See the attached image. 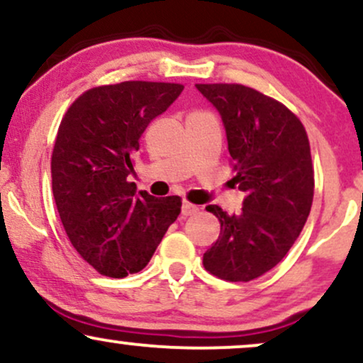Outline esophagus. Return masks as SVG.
<instances>
[{"label":"esophagus","mask_w":363,"mask_h":363,"mask_svg":"<svg viewBox=\"0 0 363 363\" xmlns=\"http://www.w3.org/2000/svg\"><path fill=\"white\" fill-rule=\"evenodd\" d=\"M198 211H199V206H196V204L189 203V201H184V203H182V215H184V216L196 215Z\"/></svg>","instance_id":"esophagus-1"}]
</instances>
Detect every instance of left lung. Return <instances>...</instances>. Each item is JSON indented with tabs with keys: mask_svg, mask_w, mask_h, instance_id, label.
I'll return each instance as SVG.
<instances>
[{
	"mask_svg": "<svg viewBox=\"0 0 363 363\" xmlns=\"http://www.w3.org/2000/svg\"><path fill=\"white\" fill-rule=\"evenodd\" d=\"M220 111L230 164L245 193L238 215L216 204V243L203 255L209 274L230 282L264 276L294 245L311 211L314 170L308 133L298 116L277 99L243 84H196Z\"/></svg>",
	"mask_w": 363,
	"mask_h": 363,
	"instance_id": "1",
	"label": "left lung"
}]
</instances>
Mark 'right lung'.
Segmentation results:
<instances>
[{"label": "right lung", "mask_w": 363, "mask_h": 363, "mask_svg": "<svg viewBox=\"0 0 363 363\" xmlns=\"http://www.w3.org/2000/svg\"><path fill=\"white\" fill-rule=\"evenodd\" d=\"M176 82L91 87L65 111L52 152V193L72 247L106 277L140 272L181 213L179 196L137 194L140 137L182 93Z\"/></svg>", "instance_id": "1"}]
</instances>
